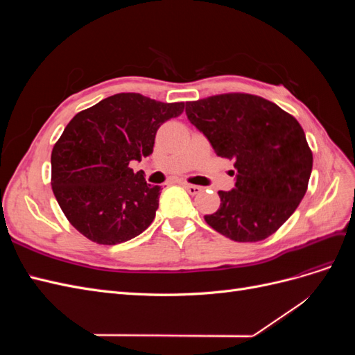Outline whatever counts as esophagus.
<instances>
[{"instance_id":"34e87169","label":"esophagus","mask_w":355,"mask_h":355,"mask_svg":"<svg viewBox=\"0 0 355 355\" xmlns=\"http://www.w3.org/2000/svg\"><path fill=\"white\" fill-rule=\"evenodd\" d=\"M182 187H184L191 196H197V194H200V192L202 191V188L201 187H197V185H191V184H187V182H184V184H182Z\"/></svg>"}]
</instances>
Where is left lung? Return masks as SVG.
Returning a JSON list of instances; mask_svg holds the SVG:
<instances>
[{"label": "left lung", "instance_id": "1", "mask_svg": "<svg viewBox=\"0 0 355 355\" xmlns=\"http://www.w3.org/2000/svg\"><path fill=\"white\" fill-rule=\"evenodd\" d=\"M188 120L218 157L234 159L235 188L204 220L239 243L262 241L292 216L308 189L313 153L296 118L261 96L223 93L187 102Z\"/></svg>", "mask_w": 355, "mask_h": 355}]
</instances>
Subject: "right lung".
I'll use <instances>...</instances> for the list:
<instances>
[{
  "instance_id": "1",
  "label": "right lung",
  "mask_w": 355,
  "mask_h": 355,
  "mask_svg": "<svg viewBox=\"0 0 355 355\" xmlns=\"http://www.w3.org/2000/svg\"><path fill=\"white\" fill-rule=\"evenodd\" d=\"M139 93H118L75 115L51 151V189L72 227L96 244L135 239L155 218L159 187L132 159L153 154L159 125L184 112Z\"/></svg>"
}]
</instances>
